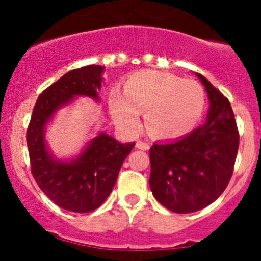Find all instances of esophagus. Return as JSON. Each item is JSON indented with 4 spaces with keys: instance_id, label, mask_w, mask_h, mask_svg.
<instances>
[{
    "instance_id": "esophagus-1",
    "label": "esophagus",
    "mask_w": 261,
    "mask_h": 261,
    "mask_svg": "<svg viewBox=\"0 0 261 261\" xmlns=\"http://www.w3.org/2000/svg\"><path fill=\"white\" fill-rule=\"evenodd\" d=\"M136 147H138V149H141V150H147L150 146H149V144L145 143V141L139 140L138 143H136Z\"/></svg>"
}]
</instances>
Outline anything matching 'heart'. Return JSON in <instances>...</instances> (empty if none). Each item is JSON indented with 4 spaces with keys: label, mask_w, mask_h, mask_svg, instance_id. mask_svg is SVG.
Here are the masks:
<instances>
[{
    "label": "heart",
    "mask_w": 261,
    "mask_h": 261,
    "mask_svg": "<svg viewBox=\"0 0 261 261\" xmlns=\"http://www.w3.org/2000/svg\"><path fill=\"white\" fill-rule=\"evenodd\" d=\"M204 107L201 84L170 73L144 70L134 74L122 92L112 91L110 109L115 121L128 131L140 127L141 111L150 134L175 139L191 133Z\"/></svg>",
    "instance_id": "1"
}]
</instances>
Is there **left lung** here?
Segmentation results:
<instances>
[{"label": "left lung", "mask_w": 261, "mask_h": 261, "mask_svg": "<svg viewBox=\"0 0 261 261\" xmlns=\"http://www.w3.org/2000/svg\"><path fill=\"white\" fill-rule=\"evenodd\" d=\"M196 74L210 99L204 125L150 147V188L158 202L175 213L199 211L222 194L232 177L240 140L228 99Z\"/></svg>", "instance_id": "1"}]
</instances>
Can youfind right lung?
I'll return each instance as SVG.
<instances>
[{
  "label": "right lung",
  "mask_w": 261,
  "mask_h": 261,
  "mask_svg": "<svg viewBox=\"0 0 261 261\" xmlns=\"http://www.w3.org/2000/svg\"><path fill=\"white\" fill-rule=\"evenodd\" d=\"M103 72L101 65H87L65 73L39 96L26 133L34 179L57 206L72 212H92L106 201L123 160L135 146L118 143L103 131L69 160L55 158L46 145L45 126L58 110L77 96L99 101Z\"/></svg>",
  "instance_id": "add662e5"
}]
</instances>
